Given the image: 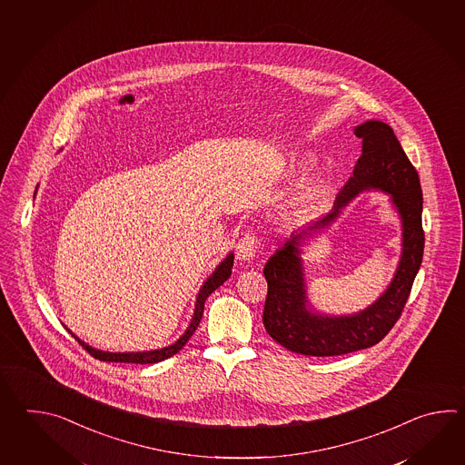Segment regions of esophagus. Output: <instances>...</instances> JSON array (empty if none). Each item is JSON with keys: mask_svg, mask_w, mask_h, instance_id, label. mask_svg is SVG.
<instances>
[{"mask_svg": "<svg viewBox=\"0 0 465 465\" xmlns=\"http://www.w3.org/2000/svg\"><path fill=\"white\" fill-rule=\"evenodd\" d=\"M257 247H259V239H257L256 234L246 232L237 242V257L249 261V259L256 256Z\"/></svg>", "mask_w": 465, "mask_h": 465, "instance_id": "esophagus-1", "label": "esophagus"}]
</instances>
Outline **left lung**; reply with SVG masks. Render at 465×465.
Instances as JSON below:
<instances>
[{"instance_id": "left-lung-1", "label": "left lung", "mask_w": 465, "mask_h": 465, "mask_svg": "<svg viewBox=\"0 0 465 465\" xmlns=\"http://www.w3.org/2000/svg\"><path fill=\"white\" fill-rule=\"evenodd\" d=\"M356 136L362 139V156L346 186L337 194L334 209L291 237L264 266L267 297L262 322L267 334L287 351L302 356H342L381 342L402 314L424 256L422 189L412 163L405 156L392 128L382 121H367L357 126ZM366 187H381L389 192L403 219V256L395 279L387 292L359 315H312L306 309L302 262L298 257L300 241L330 223L340 209Z\"/></svg>"}]
</instances>
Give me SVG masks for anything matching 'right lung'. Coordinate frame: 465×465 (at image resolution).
I'll return each instance as SVG.
<instances>
[{"label":"right lung","instance_id":"add662e5","mask_svg":"<svg viewBox=\"0 0 465 465\" xmlns=\"http://www.w3.org/2000/svg\"><path fill=\"white\" fill-rule=\"evenodd\" d=\"M232 262H234V256L229 254V256L216 267V271H214L213 276L209 277L208 281L204 282V286L201 287L198 299H196L194 316H193V321H191V324H189L188 331L183 334V337H179L178 342H174L173 346L163 347V349H158V351H148V352H103V351L93 349V347H89L88 344H84L83 341H79L78 337L74 336L71 331L70 334L78 341L81 346L88 351L91 356L94 357V359H99V361H103V362H129V364H156V362H161V361H164V359H168V357L174 356L183 347L186 346V342H188L191 336L194 334V331L198 329L199 322H201V319H203L206 299H208L211 292H214L219 286H223L224 281H228V277L231 276Z\"/></svg>","mask_w":465,"mask_h":465}]
</instances>
